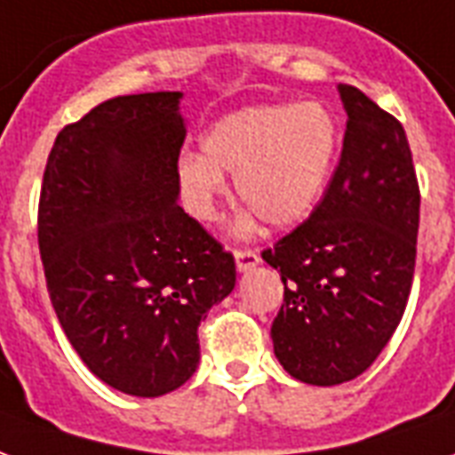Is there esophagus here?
<instances>
[{"label":"esophagus","mask_w":455,"mask_h":455,"mask_svg":"<svg viewBox=\"0 0 455 455\" xmlns=\"http://www.w3.org/2000/svg\"><path fill=\"white\" fill-rule=\"evenodd\" d=\"M260 265V255L255 251H236V270L238 272H248Z\"/></svg>","instance_id":"obj_1"}]
</instances>
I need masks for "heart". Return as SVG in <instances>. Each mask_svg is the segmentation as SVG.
I'll list each match as a JSON object with an SVG mask.
<instances>
[{
  "label": "heart",
  "instance_id": "obj_1",
  "mask_svg": "<svg viewBox=\"0 0 455 455\" xmlns=\"http://www.w3.org/2000/svg\"><path fill=\"white\" fill-rule=\"evenodd\" d=\"M338 123L321 103H272L234 110L202 132V154L178 161L188 212L200 221L217 217L227 173L245 202L238 231L255 217L275 228L301 224L321 202L338 156Z\"/></svg>",
  "mask_w": 455,
  "mask_h": 455
}]
</instances>
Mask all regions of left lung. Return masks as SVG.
<instances>
[{
	"label": "left lung",
	"mask_w": 455,
	"mask_h": 455,
	"mask_svg": "<svg viewBox=\"0 0 455 455\" xmlns=\"http://www.w3.org/2000/svg\"><path fill=\"white\" fill-rule=\"evenodd\" d=\"M347 113L328 190L301 227L262 253L284 282L275 356L308 386H339L373 364L412 287L419 188L403 124L339 84Z\"/></svg>",
	"instance_id": "8db88e82"
}]
</instances>
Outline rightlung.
I'll use <instances>...</instances> for the list:
<instances>
[{"label":"right lung","mask_w":455,"mask_h":455,"mask_svg":"<svg viewBox=\"0 0 455 455\" xmlns=\"http://www.w3.org/2000/svg\"><path fill=\"white\" fill-rule=\"evenodd\" d=\"M180 91L117 96L50 151L38 245L67 339L110 388L159 398L200 364L197 325L236 287L231 253L178 204Z\"/></svg>","instance_id":"add662e5"}]
</instances>
